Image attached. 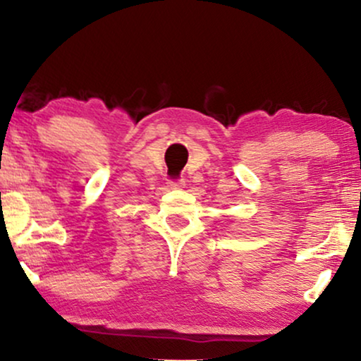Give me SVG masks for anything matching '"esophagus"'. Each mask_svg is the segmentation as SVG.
Wrapping results in <instances>:
<instances>
[{
	"mask_svg": "<svg viewBox=\"0 0 361 361\" xmlns=\"http://www.w3.org/2000/svg\"><path fill=\"white\" fill-rule=\"evenodd\" d=\"M184 185H185L184 179H176V180L167 182V187H169V189H182Z\"/></svg>",
	"mask_w": 361,
	"mask_h": 361,
	"instance_id": "1",
	"label": "esophagus"
}]
</instances>
